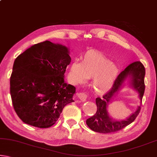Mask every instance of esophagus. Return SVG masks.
Wrapping results in <instances>:
<instances>
[{
    "label": "esophagus",
    "mask_w": 157,
    "mask_h": 157,
    "mask_svg": "<svg viewBox=\"0 0 157 157\" xmlns=\"http://www.w3.org/2000/svg\"><path fill=\"white\" fill-rule=\"evenodd\" d=\"M87 95L86 94H85V93H79L78 94V97L79 98V99L81 101H85L86 100L87 98Z\"/></svg>",
    "instance_id": "34e87169"
}]
</instances>
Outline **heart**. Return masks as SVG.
Wrapping results in <instances>:
<instances>
[{
  "label": "heart",
  "mask_w": 157,
  "mask_h": 157,
  "mask_svg": "<svg viewBox=\"0 0 157 157\" xmlns=\"http://www.w3.org/2000/svg\"><path fill=\"white\" fill-rule=\"evenodd\" d=\"M118 73V68L104 55L91 51L82 57V62L75 61L71 63L69 77L74 84H83L89 78H94L95 92L102 95L111 88Z\"/></svg>",
  "instance_id": "1"
}]
</instances>
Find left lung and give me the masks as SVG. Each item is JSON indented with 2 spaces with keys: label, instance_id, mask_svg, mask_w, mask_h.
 <instances>
[{
  "label": "left lung",
  "instance_id": "1",
  "mask_svg": "<svg viewBox=\"0 0 157 157\" xmlns=\"http://www.w3.org/2000/svg\"><path fill=\"white\" fill-rule=\"evenodd\" d=\"M145 67L139 61H136L127 66L117 77L109 91L103 95L102 98H97L95 99L97 105L96 113L86 120V124L89 128L94 132L108 134L118 132L134 122L140 113L141 105L139 106L137 110L127 120L121 121H113L109 116L107 107L108 103L112 99L116 93L120 89L122 84L128 76L131 78L132 86L139 93V97L140 100H142L145 91Z\"/></svg>",
  "mask_w": 157,
  "mask_h": 157
}]
</instances>
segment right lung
<instances>
[{
	"mask_svg": "<svg viewBox=\"0 0 157 157\" xmlns=\"http://www.w3.org/2000/svg\"><path fill=\"white\" fill-rule=\"evenodd\" d=\"M71 61L67 48L49 41L33 45L16 58L10 95L23 123L48 128L56 123L63 107L74 102L75 86L63 79Z\"/></svg>",
	"mask_w": 157,
	"mask_h": 157,
	"instance_id": "obj_1",
	"label": "right lung"
}]
</instances>
